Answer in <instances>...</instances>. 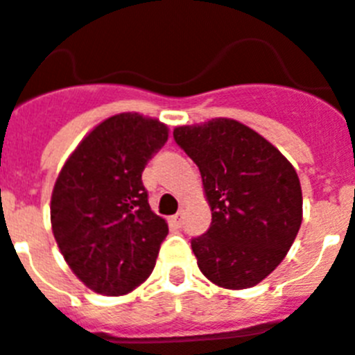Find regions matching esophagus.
Returning <instances> with one entry per match:
<instances>
[{"label": "esophagus", "mask_w": 355, "mask_h": 355, "mask_svg": "<svg viewBox=\"0 0 355 355\" xmlns=\"http://www.w3.org/2000/svg\"><path fill=\"white\" fill-rule=\"evenodd\" d=\"M172 222H174V225L178 227L183 225V212H178L175 216H172Z\"/></svg>", "instance_id": "obj_1"}]
</instances>
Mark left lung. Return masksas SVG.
<instances>
[{
	"mask_svg": "<svg viewBox=\"0 0 355 355\" xmlns=\"http://www.w3.org/2000/svg\"><path fill=\"white\" fill-rule=\"evenodd\" d=\"M174 141L198 164L211 227L191 240L201 273L227 290L263 280L302 222L299 175L273 144L232 119L180 126Z\"/></svg>",
	"mask_w": 355,
	"mask_h": 355,
	"instance_id": "1",
	"label": "left lung"
}]
</instances>
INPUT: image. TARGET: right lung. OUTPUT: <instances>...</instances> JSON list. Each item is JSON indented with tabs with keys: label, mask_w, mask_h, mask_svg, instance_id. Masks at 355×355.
<instances>
[{
	"label": "right lung",
	"mask_w": 355,
	"mask_h": 355,
	"mask_svg": "<svg viewBox=\"0 0 355 355\" xmlns=\"http://www.w3.org/2000/svg\"><path fill=\"white\" fill-rule=\"evenodd\" d=\"M168 139L155 119L121 113L87 133L55 183L51 223L73 273L101 295H124L148 279L168 234L152 212L144 166Z\"/></svg>",
	"instance_id": "1"
}]
</instances>
